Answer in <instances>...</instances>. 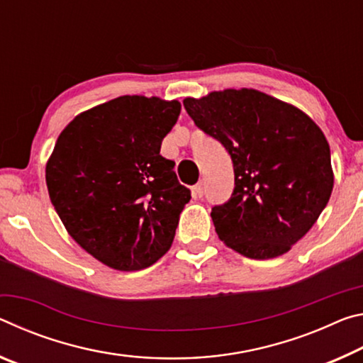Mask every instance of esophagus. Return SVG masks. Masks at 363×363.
<instances>
[{"instance_id": "34e87169", "label": "esophagus", "mask_w": 363, "mask_h": 363, "mask_svg": "<svg viewBox=\"0 0 363 363\" xmlns=\"http://www.w3.org/2000/svg\"><path fill=\"white\" fill-rule=\"evenodd\" d=\"M203 194H204V183L199 182L198 185L193 186V196L194 198H203Z\"/></svg>"}]
</instances>
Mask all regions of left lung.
<instances>
[{"mask_svg": "<svg viewBox=\"0 0 363 363\" xmlns=\"http://www.w3.org/2000/svg\"><path fill=\"white\" fill-rule=\"evenodd\" d=\"M183 106L233 162V193L211 212L218 238L257 260L288 252L331 196V156L322 130L294 106L247 88L186 98Z\"/></svg>", "mask_w": 363, "mask_h": 363, "instance_id": "1", "label": "left lung"}]
</instances>
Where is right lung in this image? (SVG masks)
<instances>
[{
  "label": "right lung",
  "instance_id": "1",
  "mask_svg": "<svg viewBox=\"0 0 363 363\" xmlns=\"http://www.w3.org/2000/svg\"><path fill=\"white\" fill-rule=\"evenodd\" d=\"M178 101L121 96L77 116L46 165L51 203L69 235L99 262L133 272L169 251L191 191L160 156Z\"/></svg>",
  "mask_w": 363,
  "mask_h": 363
}]
</instances>
